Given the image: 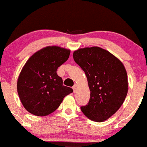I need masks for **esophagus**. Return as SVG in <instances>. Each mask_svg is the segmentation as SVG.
<instances>
[{
	"label": "esophagus",
	"instance_id": "obj_1",
	"mask_svg": "<svg viewBox=\"0 0 147 147\" xmlns=\"http://www.w3.org/2000/svg\"><path fill=\"white\" fill-rule=\"evenodd\" d=\"M72 89H73L74 92H75L76 90H77V84H75V85L73 86V87H72Z\"/></svg>",
	"mask_w": 147,
	"mask_h": 147
}]
</instances>
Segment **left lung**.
<instances>
[{
	"label": "left lung",
	"instance_id": "obj_1",
	"mask_svg": "<svg viewBox=\"0 0 147 147\" xmlns=\"http://www.w3.org/2000/svg\"><path fill=\"white\" fill-rule=\"evenodd\" d=\"M73 59L86 75L90 91L87 105L81 107L91 120L103 122L122 105L128 92V78L122 62L107 50L99 48H81Z\"/></svg>",
	"mask_w": 147,
	"mask_h": 147
}]
</instances>
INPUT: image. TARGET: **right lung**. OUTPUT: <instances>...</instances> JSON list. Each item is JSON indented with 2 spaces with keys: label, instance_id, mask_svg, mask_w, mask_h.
<instances>
[{
  "label": "right lung",
  "instance_id": "add662e5",
  "mask_svg": "<svg viewBox=\"0 0 147 147\" xmlns=\"http://www.w3.org/2000/svg\"><path fill=\"white\" fill-rule=\"evenodd\" d=\"M70 53L65 48L48 46L34 54L25 64L18 79L17 90L22 104L30 113L48 115L73 92L63 85L61 77L57 74Z\"/></svg>",
  "mask_w": 147,
  "mask_h": 147
}]
</instances>
